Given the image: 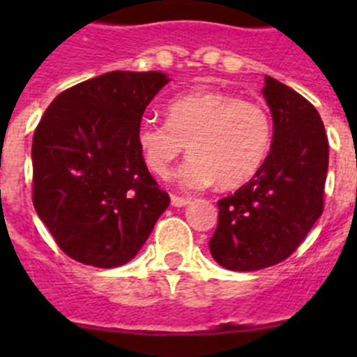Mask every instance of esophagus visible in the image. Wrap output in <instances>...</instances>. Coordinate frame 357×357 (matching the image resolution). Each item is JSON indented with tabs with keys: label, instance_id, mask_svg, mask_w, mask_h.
Listing matches in <instances>:
<instances>
[{
	"label": "esophagus",
	"instance_id": "34e87169",
	"mask_svg": "<svg viewBox=\"0 0 357 357\" xmlns=\"http://www.w3.org/2000/svg\"><path fill=\"white\" fill-rule=\"evenodd\" d=\"M189 202H191V198L175 197V195H173V197H172V206H175V207H185L189 204Z\"/></svg>",
	"mask_w": 357,
	"mask_h": 357
}]
</instances>
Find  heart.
<instances>
[{"mask_svg": "<svg viewBox=\"0 0 357 357\" xmlns=\"http://www.w3.org/2000/svg\"><path fill=\"white\" fill-rule=\"evenodd\" d=\"M168 121L143 119L135 130L144 164L166 176L175 159L191 153L176 172L185 189H223L247 184L259 172L272 146V119L255 102L222 91H191L166 107Z\"/></svg>", "mask_w": 357, "mask_h": 357, "instance_id": "1", "label": "heart"}]
</instances>
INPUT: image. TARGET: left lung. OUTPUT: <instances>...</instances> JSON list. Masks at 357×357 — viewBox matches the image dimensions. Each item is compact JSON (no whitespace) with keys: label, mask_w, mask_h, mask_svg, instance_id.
Wrapping results in <instances>:
<instances>
[{"label":"left lung","mask_w":357,"mask_h":357,"mask_svg":"<svg viewBox=\"0 0 357 357\" xmlns=\"http://www.w3.org/2000/svg\"><path fill=\"white\" fill-rule=\"evenodd\" d=\"M273 119L270 153L250 182L218 202L209 250L220 266L254 272L284 261L324 213L329 143L318 110L272 77L263 87Z\"/></svg>","instance_id":"1"}]
</instances>
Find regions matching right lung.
<instances>
[{
  "label": "right lung",
  "instance_id": "1",
  "mask_svg": "<svg viewBox=\"0 0 357 357\" xmlns=\"http://www.w3.org/2000/svg\"><path fill=\"white\" fill-rule=\"evenodd\" d=\"M168 82L160 71L105 73L59 94L37 125L33 207L71 259L123 266L168 209L135 141L148 103Z\"/></svg>",
  "mask_w": 357,
  "mask_h": 357
}]
</instances>
